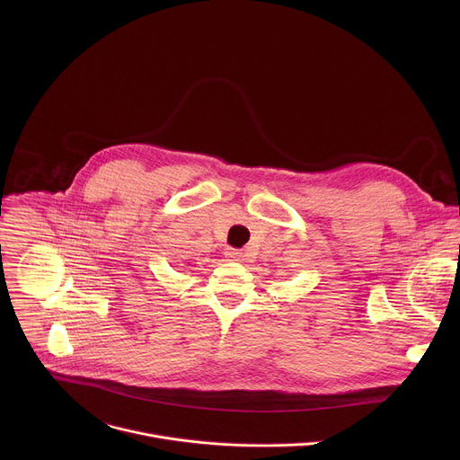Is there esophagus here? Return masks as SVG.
<instances>
[{"label":"esophagus","instance_id":"1","mask_svg":"<svg viewBox=\"0 0 460 460\" xmlns=\"http://www.w3.org/2000/svg\"><path fill=\"white\" fill-rule=\"evenodd\" d=\"M226 258H227L229 261H242L243 254H242V251H236V249H229V251L226 252Z\"/></svg>","mask_w":460,"mask_h":460}]
</instances>
